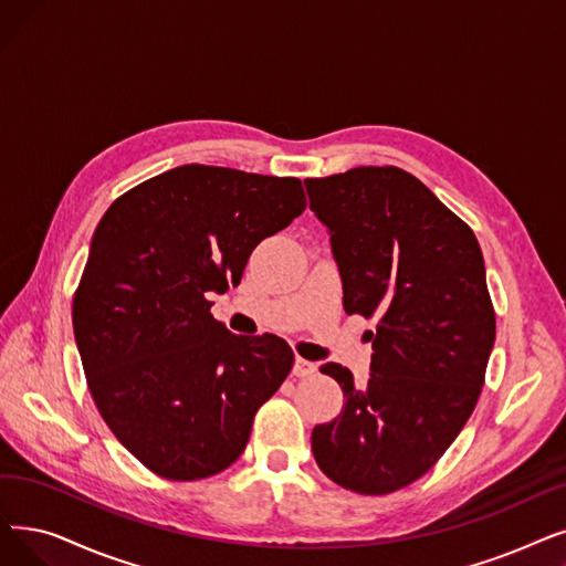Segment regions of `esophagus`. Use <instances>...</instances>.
<instances>
[{
	"mask_svg": "<svg viewBox=\"0 0 566 566\" xmlns=\"http://www.w3.org/2000/svg\"><path fill=\"white\" fill-rule=\"evenodd\" d=\"M293 375H296V377H312V375H316V363H310L305 358H296V365H293Z\"/></svg>",
	"mask_w": 566,
	"mask_h": 566,
	"instance_id": "esophagus-1",
	"label": "esophagus"
}]
</instances>
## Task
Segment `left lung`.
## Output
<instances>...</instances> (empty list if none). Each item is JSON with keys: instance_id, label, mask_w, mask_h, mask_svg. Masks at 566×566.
Segmentation results:
<instances>
[{"instance_id": "1", "label": "left lung", "mask_w": 566, "mask_h": 566, "mask_svg": "<svg viewBox=\"0 0 566 566\" xmlns=\"http://www.w3.org/2000/svg\"><path fill=\"white\" fill-rule=\"evenodd\" d=\"M310 208L328 227L344 312L377 318L363 388L322 365L347 405L312 430L322 472L360 495L421 479L470 419L495 344V307L474 231L398 166L307 178Z\"/></svg>"}]
</instances>
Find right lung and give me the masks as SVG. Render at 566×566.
I'll use <instances>...</instances> for the list:
<instances>
[{
	"instance_id": "1",
	"label": "right lung",
	"mask_w": 566,
	"mask_h": 566,
	"mask_svg": "<svg viewBox=\"0 0 566 566\" xmlns=\"http://www.w3.org/2000/svg\"><path fill=\"white\" fill-rule=\"evenodd\" d=\"M305 208L298 178L187 164L122 193L96 227L73 335L102 419L157 476L224 472L289 377V344L233 335L208 296Z\"/></svg>"
}]
</instances>
